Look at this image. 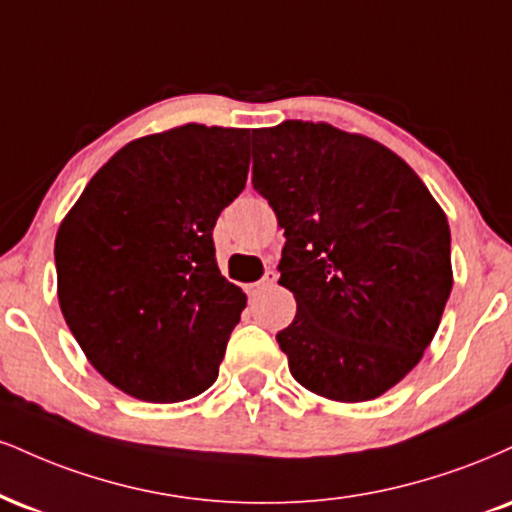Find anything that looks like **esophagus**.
Listing matches in <instances>:
<instances>
[{
    "instance_id": "esophagus-1",
    "label": "esophagus",
    "mask_w": 512,
    "mask_h": 512,
    "mask_svg": "<svg viewBox=\"0 0 512 512\" xmlns=\"http://www.w3.org/2000/svg\"><path fill=\"white\" fill-rule=\"evenodd\" d=\"M276 283V272L274 269H267V272H264V276L257 283H252L250 286V293H260V291H264V288H269V286H274Z\"/></svg>"
}]
</instances>
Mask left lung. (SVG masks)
Masks as SVG:
<instances>
[{
	"mask_svg": "<svg viewBox=\"0 0 512 512\" xmlns=\"http://www.w3.org/2000/svg\"><path fill=\"white\" fill-rule=\"evenodd\" d=\"M252 186L286 236L281 286L298 312L276 334L293 379L360 403L396 386L439 329L451 229L389 147L329 123L252 131Z\"/></svg>",
	"mask_w": 512,
	"mask_h": 512,
	"instance_id": "left-lung-1",
	"label": "left lung"
}]
</instances>
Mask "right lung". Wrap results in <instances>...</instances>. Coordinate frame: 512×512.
I'll return each mask as SVG.
<instances>
[{
  "label": "right lung",
  "mask_w": 512,
  "mask_h": 512,
  "mask_svg": "<svg viewBox=\"0 0 512 512\" xmlns=\"http://www.w3.org/2000/svg\"><path fill=\"white\" fill-rule=\"evenodd\" d=\"M248 128L186 123L121 147L61 221L54 262L71 334L109 384L178 403L217 381L245 293L212 231L245 188Z\"/></svg>",
  "instance_id": "add662e5"
}]
</instances>
